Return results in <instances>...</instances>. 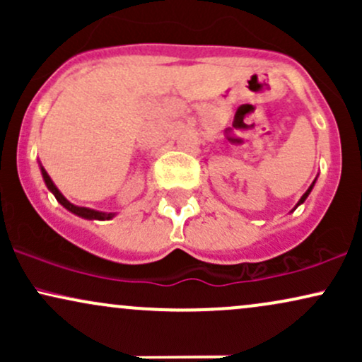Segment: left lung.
Masks as SVG:
<instances>
[{
	"label": "left lung",
	"mask_w": 362,
	"mask_h": 362,
	"mask_svg": "<svg viewBox=\"0 0 362 362\" xmlns=\"http://www.w3.org/2000/svg\"><path fill=\"white\" fill-rule=\"evenodd\" d=\"M313 184H315V182H313ZM311 189H313V185H311V187H310V189H308V190H306V192H305V194H303V197L300 199V202H298V206H300V204H303V202H305V199H306V197H308V194L311 192Z\"/></svg>",
	"instance_id": "left-lung-1"
}]
</instances>
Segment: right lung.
<instances>
[{
    "label": "right lung",
    "instance_id": "add662e5",
    "mask_svg": "<svg viewBox=\"0 0 362 362\" xmlns=\"http://www.w3.org/2000/svg\"><path fill=\"white\" fill-rule=\"evenodd\" d=\"M40 170H42V177H44V182H45V185H47V189L51 190V192L54 194V197L57 199V201L61 202L62 206L66 207V209L68 211H71L73 214H78V216H81V218H86V219H110L112 216V213H98V211H93V209H86V207H78V206H74V204H71V202L68 201V199L64 197V195H62L59 190H57V187L54 185V182L51 180V177L47 175V172H45V170L40 167Z\"/></svg>",
    "mask_w": 362,
    "mask_h": 362
}]
</instances>
